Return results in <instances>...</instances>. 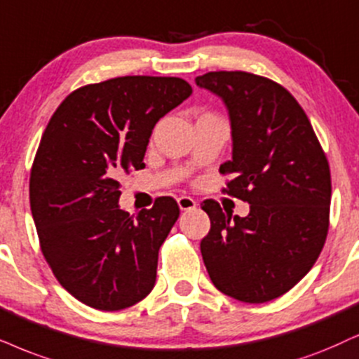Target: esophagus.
Listing matches in <instances>:
<instances>
[{
	"instance_id": "34e87169",
	"label": "esophagus",
	"mask_w": 359,
	"mask_h": 359,
	"mask_svg": "<svg viewBox=\"0 0 359 359\" xmlns=\"http://www.w3.org/2000/svg\"><path fill=\"white\" fill-rule=\"evenodd\" d=\"M177 203H179L180 210H192V208L197 207V202H195L192 197H187V195H180V197L177 198Z\"/></svg>"
}]
</instances>
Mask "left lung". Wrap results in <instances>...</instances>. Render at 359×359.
Returning a JSON list of instances; mask_svg holds the SVG:
<instances>
[{"label": "left lung", "mask_w": 359, "mask_h": 359, "mask_svg": "<svg viewBox=\"0 0 359 359\" xmlns=\"http://www.w3.org/2000/svg\"><path fill=\"white\" fill-rule=\"evenodd\" d=\"M225 102L232 161L224 189L250 203L247 217L203 201L210 232L201 252L212 283L238 302L265 303L292 290L315 265L330 225L331 175L318 137L283 86L243 71L195 78Z\"/></svg>", "instance_id": "left-lung-1"}]
</instances>
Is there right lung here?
<instances>
[{
	"mask_svg": "<svg viewBox=\"0 0 359 359\" xmlns=\"http://www.w3.org/2000/svg\"><path fill=\"white\" fill-rule=\"evenodd\" d=\"M190 94L180 78L124 76L76 89L49 121L31 169V212L54 276L84 305L117 311L152 292L179 205L158 197L133 219L119 207V177L146 167L154 126Z\"/></svg>",
	"mask_w": 359,
	"mask_h": 359,
	"instance_id": "1",
	"label": "right lung"
}]
</instances>
